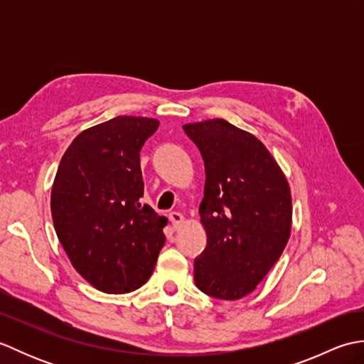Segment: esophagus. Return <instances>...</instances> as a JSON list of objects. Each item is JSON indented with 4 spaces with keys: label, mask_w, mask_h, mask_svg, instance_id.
<instances>
[{
    "label": "esophagus",
    "mask_w": 364,
    "mask_h": 364,
    "mask_svg": "<svg viewBox=\"0 0 364 364\" xmlns=\"http://www.w3.org/2000/svg\"><path fill=\"white\" fill-rule=\"evenodd\" d=\"M168 219H170V222L173 223V227H175V228L181 227L183 223H184V215H183L181 213H176V211L170 213V214H168Z\"/></svg>",
    "instance_id": "1"
}]
</instances>
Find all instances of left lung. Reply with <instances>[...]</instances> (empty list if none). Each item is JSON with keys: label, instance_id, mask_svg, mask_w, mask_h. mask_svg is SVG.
Here are the masks:
<instances>
[{"label": "left lung", "instance_id": "1", "mask_svg": "<svg viewBox=\"0 0 364 364\" xmlns=\"http://www.w3.org/2000/svg\"><path fill=\"white\" fill-rule=\"evenodd\" d=\"M205 161L200 220L206 249L194 261L197 288L222 300L250 294L280 258L291 235L286 176L253 134L223 119L188 123Z\"/></svg>", "mask_w": 364, "mask_h": 364}]
</instances>
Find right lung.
I'll use <instances>...</instances> for the list:
<instances>
[{
	"mask_svg": "<svg viewBox=\"0 0 364 364\" xmlns=\"http://www.w3.org/2000/svg\"><path fill=\"white\" fill-rule=\"evenodd\" d=\"M158 127L156 119L119 115L84 129L60 159L54 230L76 272L98 291L141 288L164 247L166 218L141 202L139 153Z\"/></svg>",
	"mask_w": 364,
	"mask_h": 364,
	"instance_id": "1",
	"label": "right lung"
}]
</instances>
